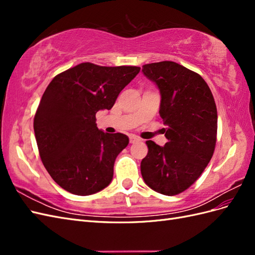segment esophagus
Wrapping results in <instances>:
<instances>
[{
	"label": "esophagus",
	"mask_w": 255,
	"mask_h": 255,
	"mask_svg": "<svg viewBox=\"0 0 255 255\" xmlns=\"http://www.w3.org/2000/svg\"><path fill=\"white\" fill-rule=\"evenodd\" d=\"M140 139L138 137H136V136H134V135H132V136H129V142L130 143H135V142H137V141H139Z\"/></svg>",
	"instance_id": "1"
}]
</instances>
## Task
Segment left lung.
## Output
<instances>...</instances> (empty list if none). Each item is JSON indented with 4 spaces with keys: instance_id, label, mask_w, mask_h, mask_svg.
Listing matches in <instances>:
<instances>
[{
    "instance_id": "left-lung-1",
    "label": "left lung",
    "mask_w": 255,
    "mask_h": 255,
    "mask_svg": "<svg viewBox=\"0 0 255 255\" xmlns=\"http://www.w3.org/2000/svg\"><path fill=\"white\" fill-rule=\"evenodd\" d=\"M142 72L160 92L159 115L168 142L145 141L141 160L144 183L161 195L175 196L189 188L214 154L217 138V107L202 76L174 61L142 66Z\"/></svg>"
}]
</instances>
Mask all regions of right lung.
<instances>
[{"instance_id": "1", "label": "right lung", "mask_w": 255, "mask_h": 255, "mask_svg": "<svg viewBox=\"0 0 255 255\" xmlns=\"http://www.w3.org/2000/svg\"><path fill=\"white\" fill-rule=\"evenodd\" d=\"M139 71L135 66L83 63L49 84L38 105L34 130L42 164L61 188L88 196L109 186L116 157L128 144V137L99 129L96 114L110 111Z\"/></svg>"}]
</instances>
